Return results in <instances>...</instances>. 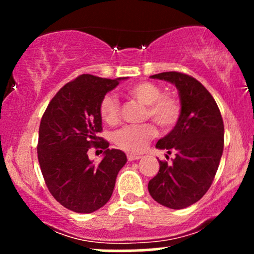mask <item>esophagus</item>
<instances>
[{"label": "esophagus", "mask_w": 254, "mask_h": 254, "mask_svg": "<svg viewBox=\"0 0 254 254\" xmlns=\"http://www.w3.org/2000/svg\"><path fill=\"white\" fill-rule=\"evenodd\" d=\"M141 159V156L139 155H132V154H127V160L129 161H135V160H139Z\"/></svg>", "instance_id": "obj_1"}]
</instances>
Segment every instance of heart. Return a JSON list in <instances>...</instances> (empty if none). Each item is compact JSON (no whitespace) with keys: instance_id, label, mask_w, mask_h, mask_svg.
<instances>
[{"instance_id":"heart-1","label":"heart","mask_w":254,"mask_h":254,"mask_svg":"<svg viewBox=\"0 0 254 254\" xmlns=\"http://www.w3.org/2000/svg\"><path fill=\"white\" fill-rule=\"evenodd\" d=\"M127 94L138 103L145 105L144 118H151L161 129L168 130L177 124L179 119V100L170 94H162V89L153 82H138L127 87ZM99 113L104 123L117 125L121 121V106L113 95L107 94L101 99ZM156 127L153 124L138 127H125L115 132L112 139L116 147L127 154L142 153L151 139L156 136Z\"/></svg>"}]
</instances>
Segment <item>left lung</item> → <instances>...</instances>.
Returning <instances> with one entry per match:
<instances>
[{"label": "left lung", "mask_w": 254, "mask_h": 254, "mask_svg": "<svg viewBox=\"0 0 254 254\" xmlns=\"http://www.w3.org/2000/svg\"><path fill=\"white\" fill-rule=\"evenodd\" d=\"M150 77L177 87L182 111L174 129L156 143L176 157L171 165L159 162L148 190L161 205L188 208L206 193L217 172L224 142L222 116L208 89L190 75L167 71Z\"/></svg>", "instance_id": "1"}]
</instances>
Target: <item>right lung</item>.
<instances>
[{
    "mask_svg": "<svg viewBox=\"0 0 254 254\" xmlns=\"http://www.w3.org/2000/svg\"><path fill=\"white\" fill-rule=\"evenodd\" d=\"M122 80L125 77L80 75L58 90L40 121L37 151L44 180L58 203L78 214L109 202L118 172L127 164L123 151L109 149V142L98 137L103 130L101 99ZM90 146L104 150L99 165L88 159Z\"/></svg>",
    "mask_w": 254,
    "mask_h": 254,
    "instance_id": "obj_1",
    "label": "right lung"
}]
</instances>
